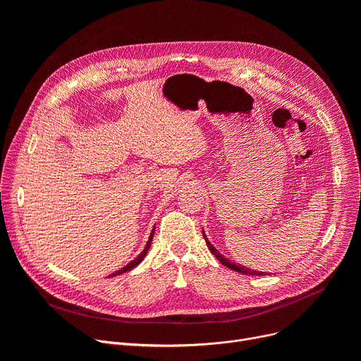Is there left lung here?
Returning <instances> with one entry per match:
<instances>
[{
    "label": "left lung",
    "mask_w": 361,
    "mask_h": 361,
    "mask_svg": "<svg viewBox=\"0 0 361 361\" xmlns=\"http://www.w3.org/2000/svg\"><path fill=\"white\" fill-rule=\"evenodd\" d=\"M203 237H204V240H206V244H207V247H209V250H211V253L224 264V267H226V268H230V269H233V271H235V272H240V274H244V275H269V274H264V272H259V271H255V269H250V268H245V267H243V264H240V263H234V262H231L230 259H226V257H224V255H221L216 249H215V245L209 241V238L206 237V234H204V231H203Z\"/></svg>",
    "instance_id": "8db88e82"
}]
</instances>
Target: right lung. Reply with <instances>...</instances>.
Masks as SVG:
<instances>
[{
  "label": "right lung",
  "instance_id": "right-lung-1",
  "mask_svg": "<svg viewBox=\"0 0 361 361\" xmlns=\"http://www.w3.org/2000/svg\"><path fill=\"white\" fill-rule=\"evenodd\" d=\"M154 234H155V226H154V230H152V233H150V235H149V240H147V243H146V245H145V249L142 250V253L140 255H137L135 259H133L131 262H128L124 268H121V269H118L117 272H114V274H111L109 276H116V275H121V274H124V272H128V271H131L133 268H136L137 264L145 259V256L147 255V252H149V249H150V244H152V240H154Z\"/></svg>",
  "mask_w": 361,
  "mask_h": 361
}]
</instances>
